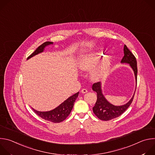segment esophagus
<instances>
[{"mask_svg": "<svg viewBox=\"0 0 155 155\" xmlns=\"http://www.w3.org/2000/svg\"><path fill=\"white\" fill-rule=\"evenodd\" d=\"M81 92L82 93H83V94H84V93H86L87 92V90H86V89H84V88H83V89H82L81 90Z\"/></svg>", "mask_w": 155, "mask_h": 155, "instance_id": "obj_1", "label": "esophagus"}]
</instances>
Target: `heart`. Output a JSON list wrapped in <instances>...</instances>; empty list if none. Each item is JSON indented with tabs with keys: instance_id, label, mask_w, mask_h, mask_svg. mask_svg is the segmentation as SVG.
<instances>
[{
	"instance_id": "b5f03b06",
	"label": "heart",
	"mask_w": 155,
	"mask_h": 155,
	"mask_svg": "<svg viewBox=\"0 0 155 155\" xmlns=\"http://www.w3.org/2000/svg\"><path fill=\"white\" fill-rule=\"evenodd\" d=\"M101 53L84 54L80 56L78 62V68L81 71H90L91 78L94 81L103 78L107 74L111 65V58L106 56L102 60Z\"/></svg>"
}]
</instances>
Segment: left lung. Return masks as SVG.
<instances>
[{
	"label": "left lung",
	"instance_id": "left-lung-1",
	"mask_svg": "<svg viewBox=\"0 0 155 155\" xmlns=\"http://www.w3.org/2000/svg\"><path fill=\"white\" fill-rule=\"evenodd\" d=\"M124 55L121 62L123 64L126 63L129 64L130 68L134 72L136 81L137 83V67L136 59L134 54L127 48L126 45L124 46ZM92 89L93 91L97 93V101L95 105L93 108V112L98 118L103 121H108L114 119L123 114L131 104L135 94L134 92V95L132 96V98L126 104L117 106L110 104L105 99L104 94H102V85L101 82L94 83L92 86Z\"/></svg>",
	"mask_w": 155,
	"mask_h": 155
}]
</instances>
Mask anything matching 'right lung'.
Here are the masks:
<instances>
[{
	"mask_svg": "<svg viewBox=\"0 0 155 155\" xmlns=\"http://www.w3.org/2000/svg\"><path fill=\"white\" fill-rule=\"evenodd\" d=\"M53 43L51 41H46L45 43H43L36 49V50L34 53H32L28 58V59H30L31 58L40 53H42L47 46L51 45ZM78 94H79V92L69 97L68 99H67L65 101H64L62 104H61L58 107H57L56 108H55L52 110H50V111L39 112L34 109L33 108H32V110L38 116H39L40 117H41L44 120L53 122V123L62 122L71 114L74 105V102L77 99L78 96Z\"/></svg>",
	"mask_w": 155,
	"mask_h": 155,
	"instance_id": "add662e5",
	"label": "right lung"
}]
</instances>
